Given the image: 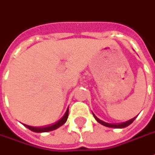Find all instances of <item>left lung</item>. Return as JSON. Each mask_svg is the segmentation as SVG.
Instances as JSON below:
<instances>
[{
  "mask_svg": "<svg viewBox=\"0 0 155 155\" xmlns=\"http://www.w3.org/2000/svg\"><path fill=\"white\" fill-rule=\"evenodd\" d=\"M93 116H94V117L96 118V120L99 123H101V124H102V125H104V126L106 127H114V128H123V127H126L129 126L131 123H133L134 121V119L136 118V117H134V118H132L131 120H129V121H127V122H125V123H105V122H103V121H101V120H100L99 118H97L96 116L93 114Z\"/></svg>",
  "mask_w": 155,
  "mask_h": 155,
  "instance_id": "8db88e82",
  "label": "left lung"
}]
</instances>
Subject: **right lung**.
<instances>
[{
    "mask_svg": "<svg viewBox=\"0 0 155 155\" xmlns=\"http://www.w3.org/2000/svg\"><path fill=\"white\" fill-rule=\"evenodd\" d=\"M68 116H69V109L67 110L65 114L64 115L62 118L60 119L59 121H58L57 123H54V124H51V125H48V126L46 127H32L28 126V125H26L24 124L25 127H27L28 129H30L31 131H33L35 133H44V132H49V131H53L58 128L60 126H62L63 124L66 123L67 118H68Z\"/></svg>",
    "mask_w": 155,
    "mask_h": 155,
    "instance_id": "obj_1",
    "label": "right lung"
}]
</instances>
